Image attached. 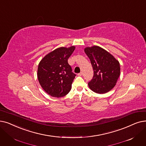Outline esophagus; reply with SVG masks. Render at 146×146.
I'll return each mask as SVG.
<instances>
[{
  "instance_id": "1",
  "label": "esophagus",
  "mask_w": 146,
  "mask_h": 146,
  "mask_svg": "<svg viewBox=\"0 0 146 146\" xmlns=\"http://www.w3.org/2000/svg\"><path fill=\"white\" fill-rule=\"evenodd\" d=\"M82 74H83V73L82 72H80V73H78V76H82Z\"/></svg>"
}]
</instances>
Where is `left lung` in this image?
Here are the masks:
<instances>
[{
	"label": "left lung",
	"instance_id": "1",
	"mask_svg": "<svg viewBox=\"0 0 146 146\" xmlns=\"http://www.w3.org/2000/svg\"><path fill=\"white\" fill-rule=\"evenodd\" d=\"M84 50L94 70V76L88 83L89 88L97 94L108 92L115 87L120 76L119 61L98 46L86 47Z\"/></svg>",
	"mask_w": 146,
	"mask_h": 146
}]
</instances>
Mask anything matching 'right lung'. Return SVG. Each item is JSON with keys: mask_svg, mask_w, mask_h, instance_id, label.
<instances>
[{"mask_svg": "<svg viewBox=\"0 0 146 146\" xmlns=\"http://www.w3.org/2000/svg\"><path fill=\"white\" fill-rule=\"evenodd\" d=\"M74 49V46L56 48L40 61L37 79L43 90L50 96L64 97L71 90L76 74L72 72L68 59Z\"/></svg>", "mask_w": 146, "mask_h": 146, "instance_id": "1", "label": "right lung"}]
</instances>
